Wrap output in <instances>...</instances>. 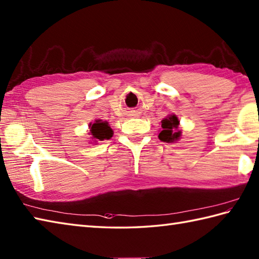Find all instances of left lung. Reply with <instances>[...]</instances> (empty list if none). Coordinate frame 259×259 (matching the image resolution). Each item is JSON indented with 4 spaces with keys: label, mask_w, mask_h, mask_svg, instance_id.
<instances>
[{
    "label": "left lung",
    "mask_w": 259,
    "mask_h": 259,
    "mask_svg": "<svg viewBox=\"0 0 259 259\" xmlns=\"http://www.w3.org/2000/svg\"><path fill=\"white\" fill-rule=\"evenodd\" d=\"M162 131L159 134V139L162 142L171 143L176 142L181 136V131H179V119L176 115H168L167 117L161 120Z\"/></svg>",
    "instance_id": "obj_1"
}]
</instances>
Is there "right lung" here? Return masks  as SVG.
Instances as JSON below:
<instances>
[{
    "label": "right lung",
    "mask_w": 259,
    "mask_h": 259,
    "mask_svg": "<svg viewBox=\"0 0 259 259\" xmlns=\"http://www.w3.org/2000/svg\"><path fill=\"white\" fill-rule=\"evenodd\" d=\"M89 127H91L93 139L96 141L109 140L113 136V130L109 127L107 122H102V120L98 119L94 124H91Z\"/></svg>",
    "instance_id": "add662e5"
}]
</instances>
